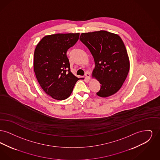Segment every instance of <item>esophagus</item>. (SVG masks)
<instances>
[{"mask_svg":"<svg viewBox=\"0 0 160 160\" xmlns=\"http://www.w3.org/2000/svg\"><path fill=\"white\" fill-rule=\"evenodd\" d=\"M90 76H91L90 73L86 72V73L85 74V77H86V78L88 80H90Z\"/></svg>","mask_w":160,"mask_h":160,"instance_id":"esophagus-1","label":"esophagus"}]
</instances>
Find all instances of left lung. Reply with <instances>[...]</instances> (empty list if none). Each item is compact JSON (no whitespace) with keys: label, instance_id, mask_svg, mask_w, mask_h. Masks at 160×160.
<instances>
[{"label":"left lung","instance_id":"8db88e82","mask_svg":"<svg viewBox=\"0 0 160 160\" xmlns=\"http://www.w3.org/2000/svg\"><path fill=\"white\" fill-rule=\"evenodd\" d=\"M80 40L86 46L94 59L92 76L101 84L97 95L110 97L118 91L129 70V59L121 38L106 31L82 33Z\"/></svg>","mask_w":160,"mask_h":160}]
</instances>
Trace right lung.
I'll return each instance as SVG.
<instances>
[{"label":"right lung","mask_w":160,"mask_h":160,"mask_svg":"<svg viewBox=\"0 0 160 160\" xmlns=\"http://www.w3.org/2000/svg\"><path fill=\"white\" fill-rule=\"evenodd\" d=\"M79 35V33L47 35L35 48V76L43 91L53 99L68 98L80 79L71 72L67 56V50L76 43Z\"/></svg>","instance_id":"1"}]
</instances>
